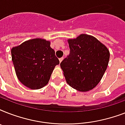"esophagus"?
I'll return each instance as SVG.
<instances>
[{"label":"esophagus","instance_id":"obj_1","mask_svg":"<svg viewBox=\"0 0 125 125\" xmlns=\"http://www.w3.org/2000/svg\"><path fill=\"white\" fill-rule=\"evenodd\" d=\"M63 60V57H62V58H60L59 59V60H60V62H62V61Z\"/></svg>","mask_w":125,"mask_h":125}]
</instances>
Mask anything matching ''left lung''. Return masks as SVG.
I'll list each match as a JSON object with an SVG mask.
<instances>
[{
  "instance_id": "1",
  "label": "left lung",
  "mask_w": 125,
  "mask_h": 125,
  "mask_svg": "<svg viewBox=\"0 0 125 125\" xmlns=\"http://www.w3.org/2000/svg\"><path fill=\"white\" fill-rule=\"evenodd\" d=\"M68 43L69 54L60 63L67 82L80 91L93 89L106 70L109 51L96 38L86 34L69 40Z\"/></svg>"
}]
</instances>
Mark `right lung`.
<instances>
[{
  "label": "right lung",
  "instance_id": "add662e5",
  "mask_svg": "<svg viewBox=\"0 0 125 125\" xmlns=\"http://www.w3.org/2000/svg\"><path fill=\"white\" fill-rule=\"evenodd\" d=\"M11 58L19 80L32 89L48 83L55 66L60 63L50 42L34 39L13 47Z\"/></svg>",
  "mask_w": 125,
  "mask_h": 125
}]
</instances>
